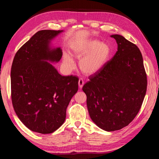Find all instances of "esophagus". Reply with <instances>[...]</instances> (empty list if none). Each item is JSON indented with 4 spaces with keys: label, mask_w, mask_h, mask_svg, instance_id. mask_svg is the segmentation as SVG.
Returning a JSON list of instances; mask_svg holds the SVG:
<instances>
[{
    "label": "esophagus",
    "mask_w": 159,
    "mask_h": 159,
    "mask_svg": "<svg viewBox=\"0 0 159 159\" xmlns=\"http://www.w3.org/2000/svg\"><path fill=\"white\" fill-rule=\"evenodd\" d=\"M84 81L82 79H80L79 80V81H78V85L80 88H82V87L84 86Z\"/></svg>",
    "instance_id": "obj_1"
}]
</instances>
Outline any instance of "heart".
<instances>
[{"instance_id":"heart-1","label":"heart","mask_w":159,"mask_h":159,"mask_svg":"<svg viewBox=\"0 0 159 159\" xmlns=\"http://www.w3.org/2000/svg\"><path fill=\"white\" fill-rule=\"evenodd\" d=\"M111 54L109 46L106 43H100L97 40H91L72 48V54L80 59V69L85 75H93L102 70L107 62ZM63 61L68 68H74V61L69 54H64Z\"/></svg>"}]
</instances>
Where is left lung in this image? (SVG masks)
<instances>
[{
    "instance_id": "8db88e82",
    "label": "left lung",
    "mask_w": 159,
    "mask_h": 159,
    "mask_svg": "<svg viewBox=\"0 0 159 159\" xmlns=\"http://www.w3.org/2000/svg\"><path fill=\"white\" fill-rule=\"evenodd\" d=\"M117 51L83 86L89 116L105 131L127 126L137 116L147 91V80L141 52L119 34L111 35Z\"/></svg>"
}]
</instances>
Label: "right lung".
<instances>
[{
	"instance_id": "obj_1",
	"label": "right lung",
	"mask_w": 159,
	"mask_h": 159,
	"mask_svg": "<svg viewBox=\"0 0 159 159\" xmlns=\"http://www.w3.org/2000/svg\"><path fill=\"white\" fill-rule=\"evenodd\" d=\"M63 30L38 31L16 53L11 67V98L15 113L34 132L48 134L64 123L66 109L78 90V77L60 75L51 62L59 61L60 48L50 41Z\"/></svg>"
}]
</instances>
